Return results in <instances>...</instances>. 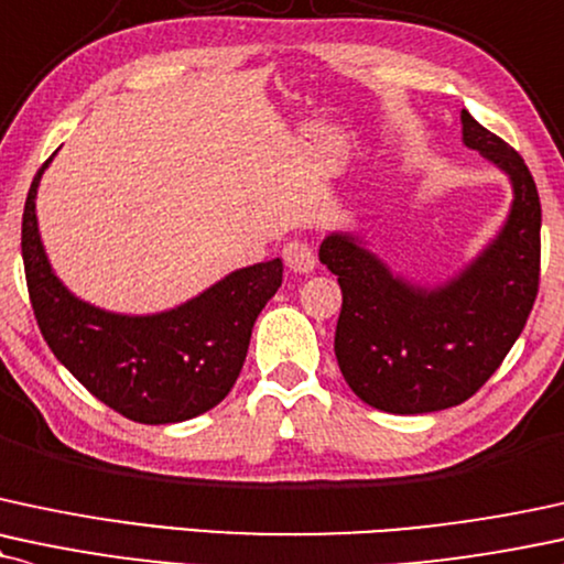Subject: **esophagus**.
Returning a JSON list of instances; mask_svg holds the SVG:
<instances>
[{
  "mask_svg": "<svg viewBox=\"0 0 564 564\" xmlns=\"http://www.w3.org/2000/svg\"><path fill=\"white\" fill-rule=\"evenodd\" d=\"M283 260L294 273H312L315 268V252L307 241H289L283 247Z\"/></svg>",
  "mask_w": 564,
  "mask_h": 564,
  "instance_id": "1",
  "label": "esophagus"
}]
</instances>
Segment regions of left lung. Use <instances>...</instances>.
Returning <instances> with one entry per match:
<instances>
[{"instance_id": "obj_1", "label": "left lung", "mask_w": 564, "mask_h": 564, "mask_svg": "<svg viewBox=\"0 0 564 564\" xmlns=\"http://www.w3.org/2000/svg\"><path fill=\"white\" fill-rule=\"evenodd\" d=\"M463 141L507 173L512 207L488 247L438 286L393 275L359 236L330 234L321 262L344 302L334 349L349 389L376 410L423 415L470 399L518 341L539 294L541 202L514 149L463 110Z\"/></svg>"}]
</instances>
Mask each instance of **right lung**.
<instances>
[{"label":"right lung","mask_w":564,"mask_h":564,"mask_svg":"<svg viewBox=\"0 0 564 564\" xmlns=\"http://www.w3.org/2000/svg\"><path fill=\"white\" fill-rule=\"evenodd\" d=\"M36 173L23 209L25 283L54 357L99 402L144 425L192 420L228 397L257 315L283 281V262H257L158 315H118L70 294L46 260L36 220Z\"/></svg>","instance_id":"right-lung-1"}]
</instances>
